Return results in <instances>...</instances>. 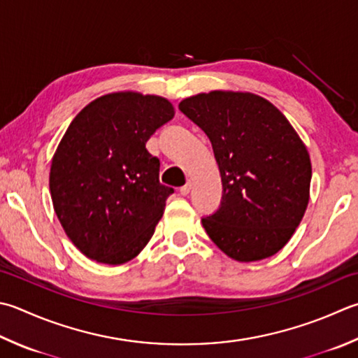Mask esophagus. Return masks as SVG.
<instances>
[{"label":"esophagus","mask_w":358,"mask_h":358,"mask_svg":"<svg viewBox=\"0 0 358 358\" xmlns=\"http://www.w3.org/2000/svg\"><path fill=\"white\" fill-rule=\"evenodd\" d=\"M192 187H193V182H192V180H187V184H185L184 187H180V190H179L180 194H184V196H185V194L190 193Z\"/></svg>","instance_id":"34e87169"}]
</instances>
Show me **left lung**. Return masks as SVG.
I'll return each instance as SVG.
<instances>
[{"mask_svg": "<svg viewBox=\"0 0 358 358\" xmlns=\"http://www.w3.org/2000/svg\"><path fill=\"white\" fill-rule=\"evenodd\" d=\"M206 132L222 182L220 208L202 226L238 262L271 257L292 238L310 198L306 145L278 107L254 93H199L179 104Z\"/></svg>", "mask_w": 358, "mask_h": 358, "instance_id": "1", "label": "left lung"}]
</instances>
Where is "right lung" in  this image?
Returning <instances> with one entry per match:
<instances>
[{
	"label": "right lung",
	"mask_w": 358,
	"mask_h": 358,
	"mask_svg": "<svg viewBox=\"0 0 358 358\" xmlns=\"http://www.w3.org/2000/svg\"><path fill=\"white\" fill-rule=\"evenodd\" d=\"M174 117L170 101L109 93L80 110L51 162L50 192L65 234L85 257L121 265L152 237L174 190L146 141Z\"/></svg>",
	"instance_id": "obj_1"
}]
</instances>
